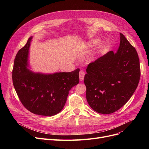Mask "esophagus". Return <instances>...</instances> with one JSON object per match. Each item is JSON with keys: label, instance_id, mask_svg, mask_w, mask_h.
<instances>
[{"label": "esophagus", "instance_id": "esophagus-1", "mask_svg": "<svg viewBox=\"0 0 149 149\" xmlns=\"http://www.w3.org/2000/svg\"><path fill=\"white\" fill-rule=\"evenodd\" d=\"M84 72L83 71V70H80L79 72V77H80V80L83 81L84 80Z\"/></svg>", "mask_w": 149, "mask_h": 149}]
</instances>
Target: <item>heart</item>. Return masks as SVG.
<instances>
[{
	"label": "heart",
	"mask_w": 149,
	"mask_h": 149,
	"mask_svg": "<svg viewBox=\"0 0 149 149\" xmlns=\"http://www.w3.org/2000/svg\"><path fill=\"white\" fill-rule=\"evenodd\" d=\"M100 43V40L99 39L97 38H94V39H92V40H89L88 43L86 44V46L87 48H93L94 47L97 46V45H99V43Z\"/></svg>",
	"instance_id": "1"
}]
</instances>
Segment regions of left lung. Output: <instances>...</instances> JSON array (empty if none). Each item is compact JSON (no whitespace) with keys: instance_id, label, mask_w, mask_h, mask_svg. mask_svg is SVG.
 Masks as SVG:
<instances>
[{"instance_id":"left-lung-1","label":"left lung","mask_w":149,"mask_h":149,"mask_svg":"<svg viewBox=\"0 0 149 149\" xmlns=\"http://www.w3.org/2000/svg\"><path fill=\"white\" fill-rule=\"evenodd\" d=\"M86 72L84 82L91 107L99 113H113L127 102L138 86L141 75L138 53L120 33L117 51H109L91 63Z\"/></svg>"}]
</instances>
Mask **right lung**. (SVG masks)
Segmentation results:
<instances>
[{"mask_svg": "<svg viewBox=\"0 0 149 149\" xmlns=\"http://www.w3.org/2000/svg\"><path fill=\"white\" fill-rule=\"evenodd\" d=\"M33 37L15 56L12 72L14 89L22 104L36 115L53 116L66 102L69 91L79 83V69L51 74L34 72L28 67L29 49Z\"/></svg>", "mask_w": 149, "mask_h": 149, "instance_id": "right-lung-1", "label": "right lung"}]
</instances>
